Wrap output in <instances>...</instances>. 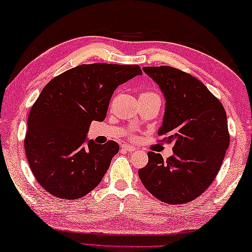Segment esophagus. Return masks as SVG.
<instances>
[{"label": "esophagus", "mask_w": 252, "mask_h": 252, "mask_svg": "<svg viewBox=\"0 0 252 252\" xmlns=\"http://www.w3.org/2000/svg\"><path fill=\"white\" fill-rule=\"evenodd\" d=\"M122 148L123 150H125V151H127V152H134V151H136V148L134 147V146H130V145H123L122 146Z\"/></svg>", "instance_id": "34e87169"}]
</instances>
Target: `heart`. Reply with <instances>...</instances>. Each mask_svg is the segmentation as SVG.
<instances>
[{
	"label": "heart",
	"instance_id": "obj_1",
	"mask_svg": "<svg viewBox=\"0 0 252 252\" xmlns=\"http://www.w3.org/2000/svg\"><path fill=\"white\" fill-rule=\"evenodd\" d=\"M143 94H153V93H143Z\"/></svg>",
	"mask_w": 252,
	"mask_h": 252
}]
</instances>
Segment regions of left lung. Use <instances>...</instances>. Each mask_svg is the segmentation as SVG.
Segmentation results:
<instances>
[{
  "mask_svg": "<svg viewBox=\"0 0 252 252\" xmlns=\"http://www.w3.org/2000/svg\"><path fill=\"white\" fill-rule=\"evenodd\" d=\"M165 97L158 135L173 143L164 159L148 152V163L138 171L144 187L167 204H185L200 196L219 172L230 136L223 106L195 77L173 67H144Z\"/></svg>",
  "mask_w": 252,
  "mask_h": 252,
  "instance_id": "1",
  "label": "left lung"
}]
</instances>
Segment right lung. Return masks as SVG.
<instances>
[{
	"label": "right lung",
	"mask_w": 252,
	"mask_h": 252,
	"mask_svg": "<svg viewBox=\"0 0 252 252\" xmlns=\"http://www.w3.org/2000/svg\"><path fill=\"white\" fill-rule=\"evenodd\" d=\"M138 75L139 65L81 64L45 85L29 114L24 138L29 165L45 191L76 200L100 183L119 145H100L86 136L93 121L106 118L115 89Z\"/></svg>",
	"instance_id": "add662e5"
}]
</instances>
